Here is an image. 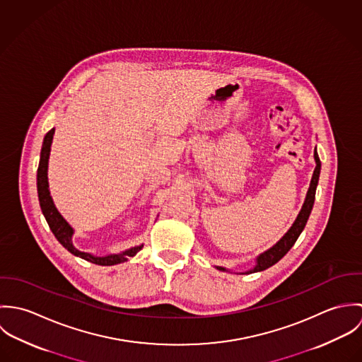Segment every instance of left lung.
I'll return each mask as SVG.
<instances>
[{
    "instance_id": "obj_1",
    "label": "left lung",
    "mask_w": 362,
    "mask_h": 362,
    "mask_svg": "<svg viewBox=\"0 0 362 362\" xmlns=\"http://www.w3.org/2000/svg\"><path fill=\"white\" fill-rule=\"evenodd\" d=\"M315 161H316V167L313 170V175H312V180H310V188H308V192H307V197H305V201H304V205L301 207L296 221L293 223V226L290 227V230L281 237V240L279 243H276L270 250L264 251L263 254H260L258 258H257V264L254 269L245 272L247 274L250 273H255V272H262L270 266H273L274 263H277L280 259L283 258L290 250L291 247L296 244L297 238L300 237V234L303 233L307 221H308V217H310V210L313 207V202H315V192H316V185H317V181H319V174H320V160H319V156L316 153V149H315ZM218 270H226L224 267H220V266H216Z\"/></svg>"
}]
</instances>
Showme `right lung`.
<instances>
[{"label":"right lung","instance_id":"obj_1","mask_svg":"<svg viewBox=\"0 0 362 362\" xmlns=\"http://www.w3.org/2000/svg\"><path fill=\"white\" fill-rule=\"evenodd\" d=\"M52 135H54V128L46 134L45 141H43V146H42V152H40V163H39V168H37V194H39V202H40L42 211H43L55 238L59 241V244L65 250H68L75 257L89 260L92 263H96L100 266H111V264L122 263V262L128 260V257H135L142 250L144 245L129 248L121 254H112V255H105V257H96L89 252H82L74 247V244H72L74 228L68 224V221L57 210V207L52 202V198L50 197V189H49L47 168H49V157H50V151H52Z\"/></svg>","mask_w":362,"mask_h":362}]
</instances>
